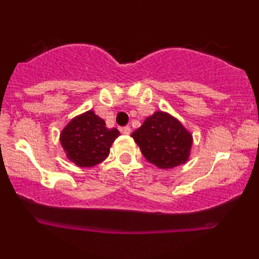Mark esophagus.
<instances>
[{
  "label": "esophagus",
  "mask_w": 259,
  "mask_h": 259,
  "mask_svg": "<svg viewBox=\"0 0 259 259\" xmlns=\"http://www.w3.org/2000/svg\"><path fill=\"white\" fill-rule=\"evenodd\" d=\"M121 132H122V134H125V136H130V134H131V127L130 126L122 127Z\"/></svg>",
  "instance_id": "obj_1"
}]
</instances>
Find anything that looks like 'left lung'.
Listing matches in <instances>:
<instances>
[{
    "instance_id": "8db88e82",
    "label": "left lung",
    "mask_w": 259,
    "mask_h": 259,
    "mask_svg": "<svg viewBox=\"0 0 259 259\" xmlns=\"http://www.w3.org/2000/svg\"><path fill=\"white\" fill-rule=\"evenodd\" d=\"M131 137L146 160L161 169L189 161L193 145L192 133L176 116L164 111L147 116Z\"/></svg>"
}]
</instances>
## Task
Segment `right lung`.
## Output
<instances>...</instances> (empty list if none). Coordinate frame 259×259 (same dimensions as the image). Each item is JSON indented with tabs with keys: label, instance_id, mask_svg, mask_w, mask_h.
Segmentation results:
<instances>
[{
	"label": "right lung",
	"instance_id": "1",
	"mask_svg": "<svg viewBox=\"0 0 259 259\" xmlns=\"http://www.w3.org/2000/svg\"><path fill=\"white\" fill-rule=\"evenodd\" d=\"M120 136L115 127H106L94 111L74 116L60 133V144L66 157L79 167H93L108 157L112 144Z\"/></svg>",
	"mask_w": 259,
	"mask_h": 259
}]
</instances>
